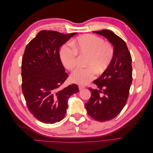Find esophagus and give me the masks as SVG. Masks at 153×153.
I'll return each mask as SVG.
<instances>
[{
	"label": "esophagus",
	"instance_id": "1",
	"mask_svg": "<svg viewBox=\"0 0 153 153\" xmlns=\"http://www.w3.org/2000/svg\"><path fill=\"white\" fill-rule=\"evenodd\" d=\"M85 86H83V85H78V88H79V89H80V90L83 89H84V88H85Z\"/></svg>",
	"mask_w": 153,
	"mask_h": 153
}]
</instances>
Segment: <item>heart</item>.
<instances>
[{
  "instance_id": "1",
  "label": "heart",
  "mask_w": 153,
  "mask_h": 153,
  "mask_svg": "<svg viewBox=\"0 0 153 153\" xmlns=\"http://www.w3.org/2000/svg\"><path fill=\"white\" fill-rule=\"evenodd\" d=\"M77 53L87 55L85 68H77L70 76L72 82L85 85L94 80L96 72H104L112 63L114 48L109 43L104 42L100 37L93 34H84L78 37L69 43L63 45L60 50V59L68 70L76 66Z\"/></svg>"
}]
</instances>
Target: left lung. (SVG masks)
<instances>
[{
    "label": "left lung",
    "instance_id": "obj_1",
    "mask_svg": "<svg viewBox=\"0 0 153 153\" xmlns=\"http://www.w3.org/2000/svg\"><path fill=\"white\" fill-rule=\"evenodd\" d=\"M93 32L104 36L114 48L112 63L93 82L98 89L89 88L91 97L85 104L89 115L96 121L104 122L116 117L127 102L132 82V59L125 41L112 31Z\"/></svg>",
    "mask_w": 153,
    "mask_h": 153
}]
</instances>
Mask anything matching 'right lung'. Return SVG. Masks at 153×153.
<instances>
[{
	"label": "right lung",
	"instance_id": "obj_1",
	"mask_svg": "<svg viewBox=\"0 0 153 153\" xmlns=\"http://www.w3.org/2000/svg\"><path fill=\"white\" fill-rule=\"evenodd\" d=\"M75 34L41 30L25 48L22 62V92L30 112L41 122L61 121L66 114L69 98L79 91L74 84L59 90L68 77L59 49Z\"/></svg>",
	"mask_w": 153,
	"mask_h": 153
}]
</instances>
